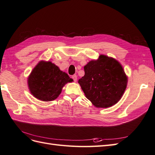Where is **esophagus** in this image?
I'll list each match as a JSON object with an SVG mask.
<instances>
[{
  "mask_svg": "<svg viewBox=\"0 0 155 155\" xmlns=\"http://www.w3.org/2000/svg\"><path fill=\"white\" fill-rule=\"evenodd\" d=\"M72 78L73 79L74 82H77V75H73V76H72Z\"/></svg>",
  "mask_w": 155,
  "mask_h": 155,
  "instance_id": "obj_1",
  "label": "esophagus"
}]
</instances>
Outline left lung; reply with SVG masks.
I'll use <instances>...</instances> for the list:
<instances>
[{
  "label": "left lung",
  "mask_w": 155,
  "mask_h": 155,
  "mask_svg": "<svg viewBox=\"0 0 155 155\" xmlns=\"http://www.w3.org/2000/svg\"><path fill=\"white\" fill-rule=\"evenodd\" d=\"M84 76L78 84L87 99L97 108H108L121 99L128 77L121 64L115 58L101 54L84 67Z\"/></svg>",
  "instance_id": "1"
}]
</instances>
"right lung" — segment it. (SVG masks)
I'll list each match as a JSON object with an SVG mask.
<instances>
[{
  "label": "right lung",
  "mask_w": 155,
  "mask_h": 155,
  "mask_svg": "<svg viewBox=\"0 0 155 155\" xmlns=\"http://www.w3.org/2000/svg\"><path fill=\"white\" fill-rule=\"evenodd\" d=\"M73 80L50 61L41 60L35 66L28 77L30 92L42 101L55 100L63 87Z\"/></svg>",
  "instance_id": "add662e5"
}]
</instances>
